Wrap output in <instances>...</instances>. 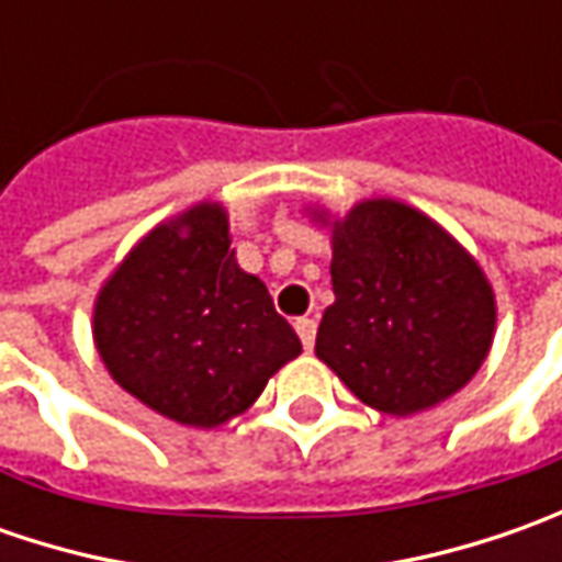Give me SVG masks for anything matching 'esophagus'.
I'll return each mask as SVG.
<instances>
[{
	"instance_id": "esophagus-1",
	"label": "esophagus",
	"mask_w": 562,
	"mask_h": 562,
	"mask_svg": "<svg viewBox=\"0 0 562 562\" xmlns=\"http://www.w3.org/2000/svg\"><path fill=\"white\" fill-rule=\"evenodd\" d=\"M293 328H296V335H300V340H303V347H306V350H313L315 328H318V325H315V318L303 315V318H296V325H293Z\"/></svg>"
}]
</instances>
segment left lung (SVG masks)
<instances>
[{
	"mask_svg": "<svg viewBox=\"0 0 562 562\" xmlns=\"http://www.w3.org/2000/svg\"><path fill=\"white\" fill-rule=\"evenodd\" d=\"M331 244L335 303L315 335L318 359L391 416L457 394L485 362L497 315L475 259L394 200L359 203Z\"/></svg>",
	"mask_w": 562,
	"mask_h": 562,
	"instance_id": "8db88e82",
	"label": "left lung"
}]
</instances>
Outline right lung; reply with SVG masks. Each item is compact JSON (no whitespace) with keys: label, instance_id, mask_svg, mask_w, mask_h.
Instances as JSON below:
<instances>
[{"label":"right lung","instance_id":"right-lung-1","mask_svg":"<svg viewBox=\"0 0 562 562\" xmlns=\"http://www.w3.org/2000/svg\"><path fill=\"white\" fill-rule=\"evenodd\" d=\"M93 337L127 394L181 425L244 413L303 347L266 284L237 269L222 205L146 234L97 300Z\"/></svg>","mask_w":562,"mask_h":562}]
</instances>
